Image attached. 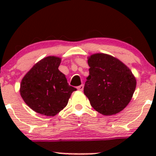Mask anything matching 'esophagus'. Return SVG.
<instances>
[{
	"label": "esophagus",
	"mask_w": 156,
	"mask_h": 156,
	"mask_svg": "<svg viewBox=\"0 0 156 156\" xmlns=\"http://www.w3.org/2000/svg\"><path fill=\"white\" fill-rule=\"evenodd\" d=\"M77 89H78V90L82 91L83 89H84V85H83V84H81V85H80V86H78V87H77Z\"/></svg>",
	"instance_id": "1"
}]
</instances>
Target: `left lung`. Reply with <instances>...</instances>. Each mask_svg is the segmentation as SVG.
Segmentation results:
<instances>
[{
  "instance_id": "1",
  "label": "left lung",
  "mask_w": 156,
  "mask_h": 156,
  "mask_svg": "<svg viewBox=\"0 0 156 156\" xmlns=\"http://www.w3.org/2000/svg\"><path fill=\"white\" fill-rule=\"evenodd\" d=\"M87 62L89 76L84 93L91 106L105 115L124 109L136 88V79L131 71L120 60L104 53L92 55Z\"/></svg>"
}]
</instances>
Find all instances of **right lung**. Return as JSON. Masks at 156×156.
Returning a JSON list of instances; mask_svg holds the SVG:
<instances>
[{
    "mask_svg": "<svg viewBox=\"0 0 156 156\" xmlns=\"http://www.w3.org/2000/svg\"><path fill=\"white\" fill-rule=\"evenodd\" d=\"M60 62L56 56L44 58L22 80L21 97L36 112L54 116L66 106L72 93L77 90L58 69Z\"/></svg>",
    "mask_w": 156,
    "mask_h": 156,
    "instance_id": "add662e5",
    "label": "right lung"
}]
</instances>
